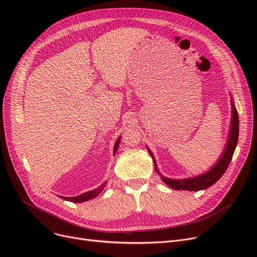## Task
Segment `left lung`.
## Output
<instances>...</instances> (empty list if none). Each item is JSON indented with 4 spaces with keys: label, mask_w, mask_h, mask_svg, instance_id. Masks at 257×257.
I'll return each mask as SVG.
<instances>
[{
    "label": "left lung",
    "mask_w": 257,
    "mask_h": 257,
    "mask_svg": "<svg viewBox=\"0 0 257 257\" xmlns=\"http://www.w3.org/2000/svg\"><path fill=\"white\" fill-rule=\"evenodd\" d=\"M238 114L237 111L234 108V105L232 103V118H231V129L230 132H229V140L227 143V146L225 148V152L223 153L222 157L218 161V164L215 165L211 170H209L207 173L200 175V176L190 178V179H183V180H175V179H169L165 178L161 176L159 174L156 163L153 154L150 152L154 165H155V170L157 174H159L161 177H163V180L174 190H181V191H201V190H205V188L211 186L213 183L217 182L221 177L222 175L225 173L227 170L229 164H230L231 158L233 156L235 147L237 144L238 140Z\"/></svg>",
    "instance_id": "left-lung-1"
}]
</instances>
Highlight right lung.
Returning a JSON list of instances; mask_svg holds the SVG:
<instances>
[{"label":"right lung","instance_id":"right-lung-1","mask_svg":"<svg viewBox=\"0 0 257 257\" xmlns=\"http://www.w3.org/2000/svg\"><path fill=\"white\" fill-rule=\"evenodd\" d=\"M119 141H120V139H118V140L116 141L115 145H114V149H113V153H114V154H115V152H116V150H117V147H118ZM105 185H106V183L102 184L100 187L96 188V190L90 191V192H86V193H84V194H82V195H80V196H77V197H72V198H69V197H60V198H62L63 200L71 201V202H76V203H80V202H85V201H87V200H90V199H93L94 197H97V196L102 192V190L105 187Z\"/></svg>","mask_w":257,"mask_h":257}]
</instances>
